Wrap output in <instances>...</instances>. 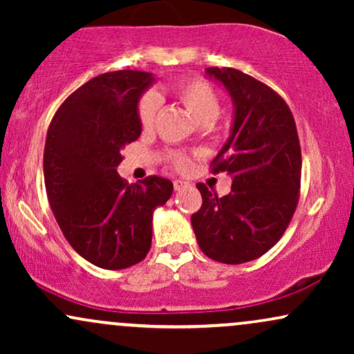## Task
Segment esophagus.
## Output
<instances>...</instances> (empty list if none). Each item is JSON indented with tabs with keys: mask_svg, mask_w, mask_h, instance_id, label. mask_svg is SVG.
<instances>
[{
	"mask_svg": "<svg viewBox=\"0 0 354 354\" xmlns=\"http://www.w3.org/2000/svg\"><path fill=\"white\" fill-rule=\"evenodd\" d=\"M189 183H186V181H183V180H174L173 181V186H174V191H181V189H185L186 186H188Z\"/></svg>",
	"mask_w": 354,
	"mask_h": 354,
	"instance_id": "obj_1",
	"label": "esophagus"
}]
</instances>
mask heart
Instances as JSON below:
<instances>
[{
	"label": "heart",
	"instance_id": "b5f03b06",
	"mask_svg": "<svg viewBox=\"0 0 354 354\" xmlns=\"http://www.w3.org/2000/svg\"><path fill=\"white\" fill-rule=\"evenodd\" d=\"M176 98L185 104V108L201 123H209L219 115L218 93L206 80L189 78L174 84L173 88ZM158 113V96L153 93L141 96L138 103V121L143 128H149L156 120ZM171 163L176 168H185L188 165V156L183 153L171 154Z\"/></svg>",
	"mask_w": 354,
	"mask_h": 354
}]
</instances>
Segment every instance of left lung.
Returning <instances> with one entry per match:
<instances>
[{
    "label": "left lung",
    "instance_id": "1",
    "mask_svg": "<svg viewBox=\"0 0 354 354\" xmlns=\"http://www.w3.org/2000/svg\"><path fill=\"white\" fill-rule=\"evenodd\" d=\"M234 103L231 136L211 173L233 174L218 198L198 183L203 205L191 216L198 245L226 265L253 261L271 250L293 218L301 186V146L293 113L268 84L234 68H208Z\"/></svg>",
    "mask_w": 354,
    "mask_h": 354
}]
</instances>
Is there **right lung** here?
Returning <instances> with one entry per match:
<instances>
[{
    "label": "right lung",
    "instance_id": "1",
    "mask_svg": "<svg viewBox=\"0 0 354 354\" xmlns=\"http://www.w3.org/2000/svg\"><path fill=\"white\" fill-rule=\"evenodd\" d=\"M153 80L145 71L96 76L63 101L48 128V201L73 250L104 270H124L146 258L153 211L173 193L165 178L129 185L116 173L121 149L141 135L138 100Z\"/></svg>",
    "mask_w": 354,
    "mask_h": 354
}]
</instances>
